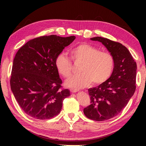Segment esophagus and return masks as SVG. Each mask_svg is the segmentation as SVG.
Listing matches in <instances>:
<instances>
[{
    "instance_id": "34e87169",
    "label": "esophagus",
    "mask_w": 146,
    "mask_h": 146,
    "mask_svg": "<svg viewBox=\"0 0 146 146\" xmlns=\"http://www.w3.org/2000/svg\"><path fill=\"white\" fill-rule=\"evenodd\" d=\"M70 91H71V93H76V92H78L79 90H76V89L71 88V89H70Z\"/></svg>"
}]
</instances>
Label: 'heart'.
Listing matches in <instances>:
<instances>
[{
  "label": "heart",
  "mask_w": 146,
  "mask_h": 146,
  "mask_svg": "<svg viewBox=\"0 0 146 146\" xmlns=\"http://www.w3.org/2000/svg\"><path fill=\"white\" fill-rule=\"evenodd\" d=\"M75 63H82L80 75L66 80L65 85L74 89L85 88L93 82L95 85L105 83L110 79L115 67L113 56L108 51H100L98 48L88 43L76 45L70 51ZM58 73L66 78L72 74V63L64 53L58 54L54 60Z\"/></svg>",
  "instance_id": "obj_1"
}]
</instances>
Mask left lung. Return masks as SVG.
Wrapping results in <instances>:
<instances>
[{
	"label": "left lung",
	"instance_id": "1",
	"mask_svg": "<svg viewBox=\"0 0 146 146\" xmlns=\"http://www.w3.org/2000/svg\"><path fill=\"white\" fill-rule=\"evenodd\" d=\"M90 39L102 42L115 59L110 79L104 84L88 89L91 104L83 110L88 119L104 121L120 113L134 95L137 64L128 49L121 43L102 37Z\"/></svg>",
	"mask_w": 146,
	"mask_h": 146
}]
</instances>
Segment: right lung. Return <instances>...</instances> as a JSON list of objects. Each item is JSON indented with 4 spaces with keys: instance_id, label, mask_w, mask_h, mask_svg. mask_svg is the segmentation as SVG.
Instances as JSON below:
<instances>
[{
    "instance_id": "obj_1",
    "label": "right lung",
    "mask_w": 146,
    "mask_h": 146,
    "mask_svg": "<svg viewBox=\"0 0 146 146\" xmlns=\"http://www.w3.org/2000/svg\"><path fill=\"white\" fill-rule=\"evenodd\" d=\"M75 36H40L22 46L13 61L10 84L21 109L36 119H49L60 113L70 92L62 88L54 60Z\"/></svg>"
}]
</instances>
